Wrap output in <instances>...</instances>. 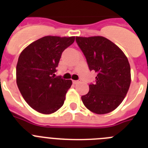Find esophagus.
I'll return each mask as SVG.
<instances>
[{
  "label": "esophagus",
  "instance_id": "1",
  "mask_svg": "<svg viewBox=\"0 0 148 148\" xmlns=\"http://www.w3.org/2000/svg\"><path fill=\"white\" fill-rule=\"evenodd\" d=\"M80 82H81L80 80H74V81H73V83L75 84H78Z\"/></svg>",
  "mask_w": 148,
  "mask_h": 148
}]
</instances>
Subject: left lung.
I'll list each match as a JSON object with an SVG mask.
<instances>
[{"label":"left lung","instance_id":"obj_1","mask_svg":"<svg viewBox=\"0 0 148 148\" xmlns=\"http://www.w3.org/2000/svg\"><path fill=\"white\" fill-rule=\"evenodd\" d=\"M90 71L97 73L88 93L82 96L86 108L96 114L114 110L125 99L130 85L127 58L111 40L102 36L76 37Z\"/></svg>","mask_w":148,"mask_h":148}]
</instances>
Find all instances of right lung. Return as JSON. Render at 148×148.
<instances>
[{
    "label": "right lung",
    "mask_w": 148,
    "mask_h": 148,
    "mask_svg": "<svg viewBox=\"0 0 148 148\" xmlns=\"http://www.w3.org/2000/svg\"><path fill=\"white\" fill-rule=\"evenodd\" d=\"M75 37L45 36L21 52L16 66L18 89L27 104L43 114H51L61 108L71 80L55 77L61 54Z\"/></svg>",
    "instance_id": "obj_1"
}]
</instances>
